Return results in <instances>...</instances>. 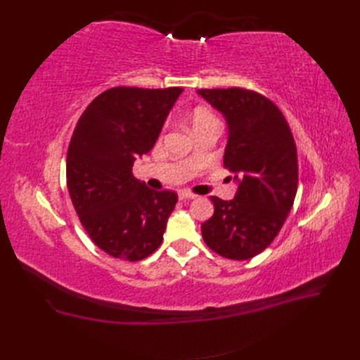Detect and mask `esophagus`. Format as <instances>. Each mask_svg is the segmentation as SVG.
Here are the masks:
<instances>
[{
  "instance_id": "34e87169",
  "label": "esophagus",
  "mask_w": 360,
  "mask_h": 360,
  "mask_svg": "<svg viewBox=\"0 0 360 360\" xmlns=\"http://www.w3.org/2000/svg\"><path fill=\"white\" fill-rule=\"evenodd\" d=\"M179 198L180 200H193V198H197V195H193L188 191H179Z\"/></svg>"
}]
</instances>
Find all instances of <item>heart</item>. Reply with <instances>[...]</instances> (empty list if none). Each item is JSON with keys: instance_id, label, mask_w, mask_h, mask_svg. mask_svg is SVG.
I'll use <instances>...</instances> for the list:
<instances>
[{"instance_id": "1", "label": "heart", "mask_w": 360, "mask_h": 360, "mask_svg": "<svg viewBox=\"0 0 360 360\" xmlns=\"http://www.w3.org/2000/svg\"><path fill=\"white\" fill-rule=\"evenodd\" d=\"M216 123V118L205 110H197L192 114V127L201 126V124H210Z\"/></svg>"}]
</instances>
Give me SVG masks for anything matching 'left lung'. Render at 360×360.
Returning <instances> with one entry per match:
<instances>
[{
    "label": "left lung",
    "mask_w": 360,
    "mask_h": 360,
    "mask_svg": "<svg viewBox=\"0 0 360 360\" xmlns=\"http://www.w3.org/2000/svg\"><path fill=\"white\" fill-rule=\"evenodd\" d=\"M228 129L224 165L237 192L210 197L214 213L201 225L205 245L230 259H249L274 242L297 192V150L285 117L267 97L243 89L197 91Z\"/></svg>",
    "instance_id": "8db88e82"
}]
</instances>
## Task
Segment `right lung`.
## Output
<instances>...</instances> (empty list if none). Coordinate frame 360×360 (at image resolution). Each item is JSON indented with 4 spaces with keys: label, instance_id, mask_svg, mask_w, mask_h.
Masks as SVG:
<instances>
[{
    "label": "right lung",
    "instance_id": "obj_1",
    "mask_svg": "<svg viewBox=\"0 0 360 360\" xmlns=\"http://www.w3.org/2000/svg\"><path fill=\"white\" fill-rule=\"evenodd\" d=\"M179 86H117L86 106L68 150V189L85 231L114 258L139 261L160 246L177 193L134 177L181 94Z\"/></svg>",
    "mask_w": 360,
    "mask_h": 360
}]
</instances>
